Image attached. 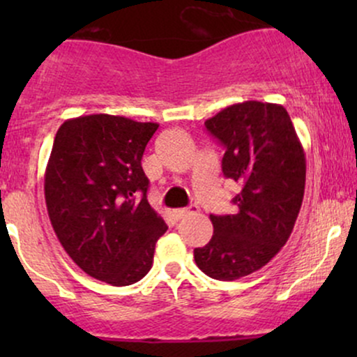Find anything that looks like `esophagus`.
<instances>
[{"label": "esophagus", "mask_w": 357, "mask_h": 357, "mask_svg": "<svg viewBox=\"0 0 357 357\" xmlns=\"http://www.w3.org/2000/svg\"><path fill=\"white\" fill-rule=\"evenodd\" d=\"M196 211H198V206H195V204H191V206H188V208H178V210L173 211V215H174L178 220H181V218H184V216L192 215V213H196Z\"/></svg>", "instance_id": "34e87169"}]
</instances>
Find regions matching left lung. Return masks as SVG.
I'll return each mask as SVG.
<instances>
[{
    "label": "left lung",
    "instance_id": "obj_1",
    "mask_svg": "<svg viewBox=\"0 0 357 357\" xmlns=\"http://www.w3.org/2000/svg\"><path fill=\"white\" fill-rule=\"evenodd\" d=\"M204 126L225 147V178L241 191L235 215H210L213 236L195 248V261L208 277L236 280L265 267L289 240L304 199L305 153L284 105L245 100Z\"/></svg>",
    "mask_w": 357,
    "mask_h": 357
}]
</instances>
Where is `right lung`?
I'll list each match as a JSON object with an SVG mask.
<instances>
[{
	"label": "right lung",
	"instance_id": "obj_1",
	"mask_svg": "<svg viewBox=\"0 0 357 357\" xmlns=\"http://www.w3.org/2000/svg\"><path fill=\"white\" fill-rule=\"evenodd\" d=\"M159 124L92 114L56 130L45 169V203L68 257L97 280L122 287L153 267L167 230L147 202L142 154Z\"/></svg>",
	"mask_w": 357,
	"mask_h": 357
}]
</instances>
